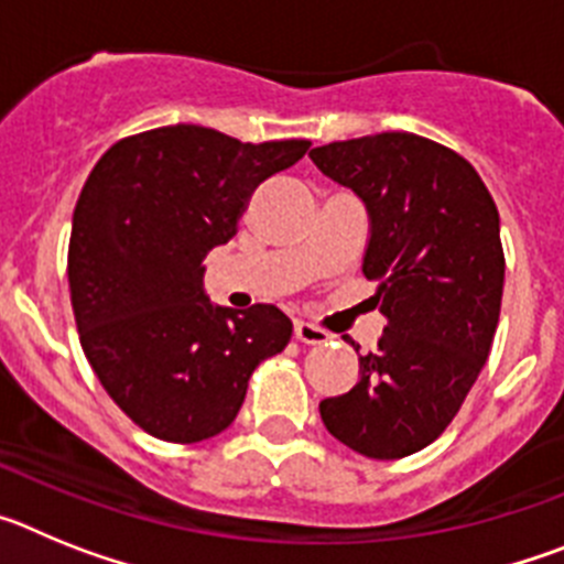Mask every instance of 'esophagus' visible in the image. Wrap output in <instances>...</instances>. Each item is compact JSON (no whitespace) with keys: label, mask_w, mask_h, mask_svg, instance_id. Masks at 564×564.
<instances>
[{"label":"esophagus","mask_w":564,"mask_h":564,"mask_svg":"<svg viewBox=\"0 0 564 564\" xmlns=\"http://www.w3.org/2000/svg\"><path fill=\"white\" fill-rule=\"evenodd\" d=\"M293 336H296L302 344H327L330 333L322 330V327H316V325H311V322H302V318H299L296 325H293Z\"/></svg>","instance_id":"esophagus-1"}]
</instances>
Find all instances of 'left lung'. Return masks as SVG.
<instances>
[{
	"label": "left lung",
	"instance_id": "left-lung-1",
	"mask_svg": "<svg viewBox=\"0 0 564 564\" xmlns=\"http://www.w3.org/2000/svg\"><path fill=\"white\" fill-rule=\"evenodd\" d=\"M311 161L367 206L361 271L387 316L378 350L358 356L356 387L318 412L358 455H415L457 415L495 341L500 214L475 166L421 134H364L316 147Z\"/></svg>",
	"mask_w": 564,
	"mask_h": 564
}]
</instances>
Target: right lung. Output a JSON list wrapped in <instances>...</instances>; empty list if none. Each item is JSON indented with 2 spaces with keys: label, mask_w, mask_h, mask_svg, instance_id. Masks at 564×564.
<instances>
[{
  "label": "right lung",
  "mask_w": 564,
  "mask_h": 564,
  "mask_svg": "<svg viewBox=\"0 0 564 564\" xmlns=\"http://www.w3.org/2000/svg\"><path fill=\"white\" fill-rule=\"evenodd\" d=\"M307 149L177 123L129 134L89 172L67 251L78 338L107 395L158 441L228 430L251 372L291 341L279 307L212 305L203 259L237 234L259 183Z\"/></svg>",
  "instance_id": "add662e5"
}]
</instances>
